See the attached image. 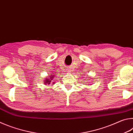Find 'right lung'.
Returning <instances> with one entry per match:
<instances>
[{
	"mask_svg": "<svg viewBox=\"0 0 133 133\" xmlns=\"http://www.w3.org/2000/svg\"><path fill=\"white\" fill-rule=\"evenodd\" d=\"M53 77H54V76L53 75L52 76H50V77L49 78H46V79L44 80L45 81V82H44V84H50V83H53V84H55V82H54V80H55L53 79V78H54Z\"/></svg>",
	"mask_w": 133,
	"mask_h": 133,
	"instance_id": "1",
	"label": "right lung"
}]
</instances>
